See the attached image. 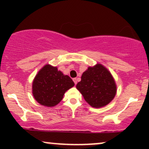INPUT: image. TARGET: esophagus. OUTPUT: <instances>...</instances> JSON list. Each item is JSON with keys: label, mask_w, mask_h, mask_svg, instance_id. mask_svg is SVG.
I'll use <instances>...</instances> for the list:
<instances>
[{"label": "esophagus", "mask_w": 149, "mask_h": 149, "mask_svg": "<svg viewBox=\"0 0 149 149\" xmlns=\"http://www.w3.org/2000/svg\"><path fill=\"white\" fill-rule=\"evenodd\" d=\"M73 82H74L75 84L76 85V84H77V83H78V80H77V78H73Z\"/></svg>", "instance_id": "obj_1"}]
</instances>
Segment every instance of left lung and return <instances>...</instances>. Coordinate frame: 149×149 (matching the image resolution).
Instances as JSON below:
<instances>
[{
	"instance_id": "1",
	"label": "left lung",
	"mask_w": 149,
	"mask_h": 149,
	"mask_svg": "<svg viewBox=\"0 0 149 149\" xmlns=\"http://www.w3.org/2000/svg\"><path fill=\"white\" fill-rule=\"evenodd\" d=\"M76 88L93 108H102L113 100L117 92L115 80L110 71L101 64L89 66L82 74Z\"/></svg>"
}]
</instances>
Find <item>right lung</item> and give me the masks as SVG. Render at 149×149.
<instances>
[{
  "mask_svg": "<svg viewBox=\"0 0 149 149\" xmlns=\"http://www.w3.org/2000/svg\"><path fill=\"white\" fill-rule=\"evenodd\" d=\"M67 75L63 74L57 67L45 64L35 76L32 83V94L38 103L53 107L61 102L64 93L74 86Z\"/></svg>",
  "mask_w": 149,
  "mask_h": 149,
  "instance_id": "add662e5",
  "label": "right lung"
}]
</instances>
